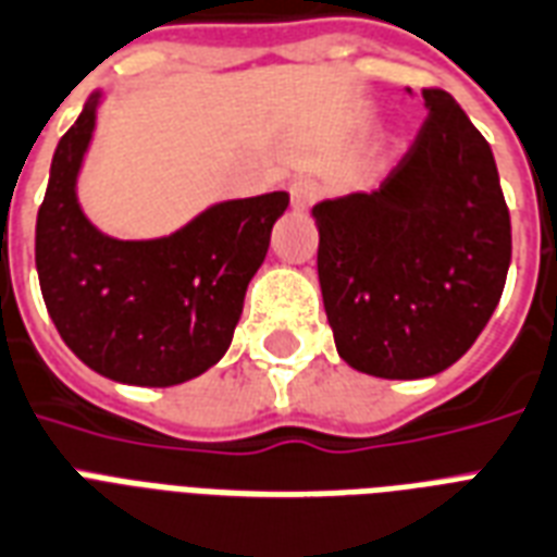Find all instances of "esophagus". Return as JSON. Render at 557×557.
Segmentation results:
<instances>
[{
	"label": "esophagus",
	"instance_id": "34e87169",
	"mask_svg": "<svg viewBox=\"0 0 557 557\" xmlns=\"http://www.w3.org/2000/svg\"><path fill=\"white\" fill-rule=\"evenodd\" d=\"M317 194H319V188L313 183H310V180H296V183L290 185L293 209L305 211L310 206V202L317 200Z\"/></svg>",
	"mask_w": 557,
	"mask_h": 557
}]
</instances>
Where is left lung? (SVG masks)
<instances>
[{
	"instance_id": "obj_1",
	"label": "left lung",
	"mask_w": 557,
	"mask_h": 557,
	"mask_svg": "<svg viewBox=\"0 0 557 557\" xmlns=\"http://www.w3.org/2000/svg\"><path fill=\"white\" fill-rule=\"evenodd\" d=\"M421 95L430 115L381 188L310 209L337 355L386 381L454 366L488 325L511 264L491 145L454 95Z\"/></svg>"
}]
</instances>
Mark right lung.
<instances>
[{
    "mask_svg": "<svg viewBox=\"0 0 557 557\" xmlns=\"http://www.w3.org/2000/svg\"><path fill=\"white\" fill-rule=\"evenodd\" d=\"M103 89L58 141L37 211V275L49 317L81 363L115 383L176 386L226 355L287 191L220 200L162 238L122 240L86 218L77 180Z\"/></svg>",
    "mask_w": 557,
    "mask_h": 557,
    "instance_id": "1",
    "label": "right lung"
}]
</instances>
